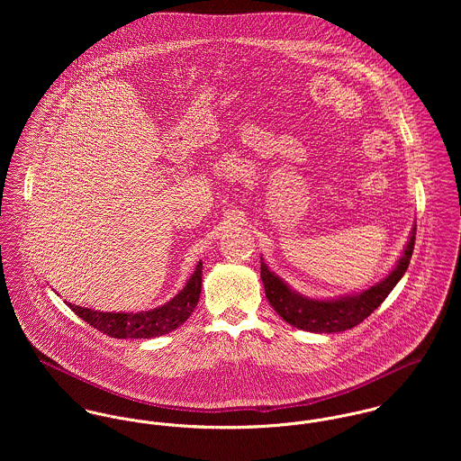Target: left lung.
<instances>
[{
    "label": "left lung",
    "mask_w": 461,
    "mask_h": 461,
    "mask_svg": "<svg viewBox=\"0 0 461 461\" xmlns=\"http://www.w3.org/2000/svg\"><path fill=\"white\" fill-rule=\"evenodd\" d=\"M415 232L417 223H413L410 240L402 250V256L395 263L391 273L371 285L369 289L346 294L339 298L329 300H316L307 298L296 291H293L278 275H275L261 258V278H263L264 291L269 305L276 311V314L293 325L294 329L316 331V333H333L353 329L362 323L367 316L378 309L389 293L395 287V284L402 278L404 271L413 254L415 245Z\"/></svg>",
    "instance_id": "1"
}]
</instances>
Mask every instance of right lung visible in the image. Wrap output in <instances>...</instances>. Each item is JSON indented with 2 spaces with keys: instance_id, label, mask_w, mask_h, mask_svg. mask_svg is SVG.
<instances>
[{
  "instance_id": "add662e5",
  "label": "right lung",
  "mask_w": 461,
  "mask_h": 461,
  "mask_svg": "<svg viewBox=\"0 0 461 461\" xmlns=\"http://www.w3.org/2000/svg\"><path fill=\"white\" fill-rule=\"evenodd\" d=\"M202 289V263L185 287L165 305L141 312H101L67 303L83 321L115 339H152L181 327L195 311Z\"/></svg>"
}]
</instances>
